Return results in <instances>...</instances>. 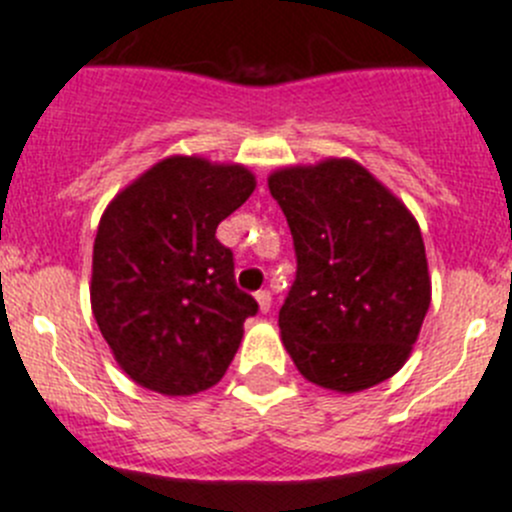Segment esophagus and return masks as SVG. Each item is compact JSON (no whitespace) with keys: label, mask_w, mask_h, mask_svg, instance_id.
Listing matches in <instances>:
<instances>
[{"label":"esophagus","mask_w":512,"mask_h":512,"mask_svg":"<svg viewBox=\"0 0 512 512\" xmlns=\"http://www.w3.org/2000/svg\"><path fill=\"white\" fill-rule=\"evenodd\" d=\"M256 302H259V310H261V312H269V307H271V292H266V289H261V292H256Z\"/></svg>","instance_id":"obj_1"}]
</instances>
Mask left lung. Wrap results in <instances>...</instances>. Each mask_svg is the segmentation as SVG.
<instances>
[{
    "label": "left lung",
    "mask_w": 512,
    "mask_h": 512,
    "mask_svg": "<svg viewBox=\"0 0 512 512\" xmlns=\"http://www.w3.org/2000/svg\"><path fill=\"white\" fill-rule=\"evenodd\" d=\"M269 192L297 256L279 310L287 354L325 390L348 395L390 379L408 361L431 305L415 217L351 158L274 171Z\"/></svg>",
    "instance_id": "left-lung-1"
}]
</instances>
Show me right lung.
Here are the masks:
<instances>
[{"label":"right lung","mask_w":512,"mask_h":512,"mask_svg":"<svg viewBox=\"0 0 512 512\" xmlns=\"http://www.w3.org/2000/svg\"><path fill=\"white\" fill-rule=\"evenodd\" d=\"M256 189L246 166L171 156L107 205L92 256V312L122 372L161 395L210 390L259 305L235 287L217 225Z\"/></svg>","instance_id":"obj_1"}]
</instances>
